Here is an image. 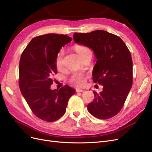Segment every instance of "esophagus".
Instances as JSON below:
<instances>
[{
  "label": "esophagus",
  "instance_id": "34e87169",
  "mask_svg": "<svg viewBox=\"0 0 152 152\" xmlns=\"http://www.w3.org/2000/svg\"><path fill=\"white\" fill-rule=\"evenodd\" d=\"M76 92H78V93H82V92H84V90L82 89H80V88H77L76 89Z\"/></svg>",
  "mask_w": 152,
  "mask_h": 152
}]
</instances>
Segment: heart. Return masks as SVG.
<instances>
[{
  "label": "heart",
  "mask_w": 152,
  "mask_h": 152,
  "mask_svg": "<svg viewBox=\"0 0 152 152\" xmlns=\"http://www.w3.org/2000/svg\"><path fill=\"white\" fill-rule=\"evenodd\" d=\"M75 50L77 51L78 54L79 55V56L87 52L91 51V50L87 48L84 46H81V45H76L75 47ZM63 54L64 53L62 50H61L57 54L56 58V65L58 68H61L62 66ZM71 80L74 84L80 86L84 82V77L82 74V73H77L72 75Z\"/></svg>",
  "instance_id": "obj_1"
}]
</instances>
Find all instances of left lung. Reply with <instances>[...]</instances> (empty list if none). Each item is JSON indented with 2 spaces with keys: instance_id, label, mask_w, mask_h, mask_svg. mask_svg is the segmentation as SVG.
I'll use <instances>...</instances> for the list:
<instances>
[{
  "instance_id": "1",
  "label": "left lung",
  "mask_w": 152,
  "mask_h": 152,
  "mask_svg": "<svg viewBox=\"0 0 152 152\" xmlns=\"http://www.w3.org/2000/svg\"><path fill=\"white\" fill-rule=\"evenodd\" d=\"M77 44L93 50L97 61L93 70V80L103 86L94 91L95 98L87 110L100 119L112 118L121 111L132 86V60L129 50L119 37L104 30L73 34Z\"/></svg>"
}]
</instances>
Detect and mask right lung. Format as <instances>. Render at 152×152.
<instances>
[{"label":"right lung","mask_w":152,"mask_h":152,"mask_svg":"<svg viewBox=\"0 0 152 152\" xmlns=\"http://www.w3.org/2000/svg\"><path fill=\"white\" fill-rule=\"evenodd\" d=\"M66 35L48 34L32 39L23 52L19 65L21 93L35 115L54 122L65 113L69 99L75 90L68 86L52 90V76L57 73L56 58L70 42Z\"/></svg>","instance_id":"add662e5"}]
</instances>
